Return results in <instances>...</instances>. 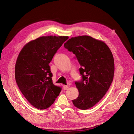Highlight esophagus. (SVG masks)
I'll list each match as a JSON object with an SVG mask.
<instances>
[{"label":"esophagus","mask_w":134,"mask_h":134,"mask_svg":"<svg viewBox=\"0 0 134 134\" xmlns=\"http://www.w3.org/2000/svg\"><path fill=\"white\" fill-rule=\"evenodd\" d=\"M63 90H67L68 88V86L67 85H63Z\"/></svg>","instance_id":"34e87169"}]
</instances>
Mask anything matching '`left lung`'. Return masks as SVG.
I'll use <instances>...</instances> for the list:
<instances>
[{"label":"left lung","instance_id":"8db88e82","mask_svg":"<svg viewBox=\"0 0 134 134\" xmlns=\"http://www.w3.org/2000/svg\"><path fill=\"white\" fill-rule=\"evenodd\" d=\"M64 47L75 55L80 65V81H76L79 96L72 100L81 110L93 107L106 94L113 81L115 64L112 54L104 42L88 36L72 37Z\"/></svg>","mask_w":134,"mask_h":134}]
</instances>
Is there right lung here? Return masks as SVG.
I'll list each match as a JSON object with an SVG mask.
<instances>
[{"instance_id": "obj_1", "label": "right lung", "mask_w": 134, "mask_h": 134, "mask_svg": "<svg viewBox=\"0 0 134 134\" xmlns=\"http://www.w3.org/2000/svg\"><path fill=\"white\" fill-rule=\"evenodd\" d=\"M68 36H42L26 44L15 66V79L23 96L33 107L46 109L54 103L61 87L54 85L49 64Z\"/></svg>"}]
</instances>
